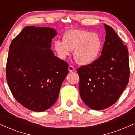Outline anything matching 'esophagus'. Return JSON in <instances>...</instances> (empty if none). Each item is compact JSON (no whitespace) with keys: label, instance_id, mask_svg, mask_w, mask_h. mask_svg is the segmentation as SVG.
<instances>
[{"label":"esophagus","instance_id":"esophagus-1","mask_svg":"<svg viewBox=\"0 0 135 135\" xmlns=\"http://www.w3.org/2000/svg\"><path fill=\"white\" fill-rule=\"evenodd\" d=\"M68 70H69V72H73L74 71V68L73 66L69 65V68H68Z\"/></svg>","mask_w":135,"mask_h":135}]
</instances>
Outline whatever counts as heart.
Returning a JSON list of instances; mask_svg holds the SVG:
<instances>
[{
    "label": "heart",
    "mask_w": 135,
    "mask_h": 135,
    "mask_svg": "<svg viewBox=\"0 0 135 135\" xmlns=\"http://www.w3.org/2000/svg\"><path fill=\"white\" fill-rule=\"evenodd\" d=\"M99 35L90 31L73 29L63 36V41L56 40L54 49L58 58L65 60L74 50L73 57L79 65L86 66L95 62L102 49Z\"/></svg>",
    "instance_id": "1"
}]
</instances>
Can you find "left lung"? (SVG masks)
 Wrapping results in <instances>:
<instances>
[{
  "label": "left lung",
  "instance_id": "1",
  "mask_svg": "<svg viewBox=\"0 0 135 135\" xmlns=\"http://www.w3.org/2000/svg\"><path fill=\"white\" fill-rule=\"evenodd\" d=\"M104 26L106 35L101 55L92 64L77 69L81 98L90 108L98 110L118 100L130 77L127 46L111 27Z\"/></svg>",
  "mask_w": 135,
  "mask_h": 135
}]
</instances>
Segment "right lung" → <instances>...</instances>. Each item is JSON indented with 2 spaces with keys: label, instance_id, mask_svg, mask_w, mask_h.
<instances>
[{
  "label": "right lung",
  "instance_id": "add662e5",
  "mask_svg": "<svg viewBox=\"0 0 135 135\" xmlns=\"http://www.w3.org/2000/svg\"><path fill=\"white\" fill-rule=\"evenodd\" d=\"M57 34L50 27L26 26L9 47L8 86L16 100L32 111H44L56 103L68 74V62L50 49Z\"/></svg>",
  "mask_w": 135,
  "mask_h": 135
}]
</instances>
